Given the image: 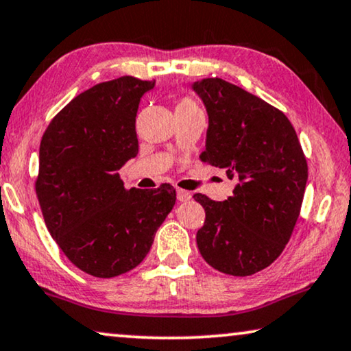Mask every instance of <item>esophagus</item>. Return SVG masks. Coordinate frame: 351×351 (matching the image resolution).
Instances as JSON below:
<instances>
[{"instance_id": "obj_1", "label": "esophagus", "mask_w": 351, "mask_h": 351, "mask_svg": "<svg viewBox=\"0 0 351 351\" xmlns=\"http://www.w3.org/2000/svg\"><path fill=\"white\" fill-rule=\"evenodd\" d=\"M176 195H178L180 202H188V200L191 199V193H188V191H184V189L176 191Z\"/></svg>"}]
</instances>
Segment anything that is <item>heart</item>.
<instances>
[{
  "label": "heart",
  "mask_w": 351,
  "mask_h": 351,
  "mask_svg": "<svg viewBox=\"0 0 351 351\" xmlns=\"http://www.w3.org/2000/svg\"><path fill=\"white\" fill-rule=\"evenodd\" d=\"M181 110H200V107L195 104L193 99H189V97H183V99H180L178 104H176V112Z\"/></svg>",
  "instance_id": "heart-1"
}]
</instances>
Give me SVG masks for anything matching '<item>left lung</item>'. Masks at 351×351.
Returning a JSON list of instances; mask_svg holds the SVG:
<instances>
[{
    "label": "left lung",
    "instance_id": "obj_1",
    "mask_svg": "<svg viewBox=\"0 0 351 351\" xmlns=\"http://www.w3.org/2000/svg\"><path fill=\"white\" fill-rule=\"evenodd\" d=\"M208 115L202 162L224 168L236 186L223 202L204 194L195 241L212 268L231 276L265 269L291 239L308 180L306 158L286 115L255 95L221 80L193 83Z\"/></svg>",
    "mask_w": 351,
    "mask_h": 351
}]
</instances>
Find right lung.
Wrapping results in <instances>:
<instances>
[{
  "mask_svg": "<svg viewBox=\"0 0 351 351\" xmlns=\"http://www.w3.org/2000/svg\"><path fill=\"white\" fill-rule=\"evenodd\" d=\"M156 82L120 77L73 97L40 144L36 195L49 234L96 278L136 268L171 212L176 191L123 188L117 171L138 156L136 114Z\"/></svg>",
  "mask_w": 351,
  "mask_h": 351,
  "instance_id": "right-lung-1",
  "label": "right lung"
}]
</instances>
